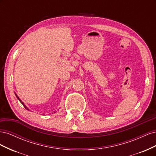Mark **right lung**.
<instances>
[{
  "mask_svg": "<svg viewBox=\"0 0 156 156\" xmlns=\"http://www.w3.org/2000/svg\"><path fill=\"white\" fill-rule=\"evenodd\" d=\"M15 95H16V96L17 97V98L18 99V100H20V102H21V103H22V104H23V106H24V107H25V108H26V109H27V110H29V108H28V107H27V106H26V105H25V103H23V101H22L21 100V99H20V98H19L18 96H17V94H16V92H15Z\"/></svg>",
  "mask_w": 156,
  "mask_h": 156,
  "instance_id": "obj_1",
  "label": "right lung"
}]
</instances>
